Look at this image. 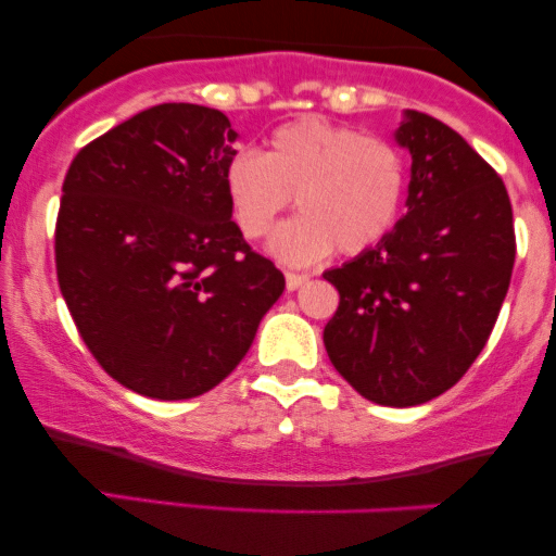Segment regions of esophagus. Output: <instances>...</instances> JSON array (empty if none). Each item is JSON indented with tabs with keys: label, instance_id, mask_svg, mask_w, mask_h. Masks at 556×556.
Returning a JSON list of instances; mask_svg holds the SVG:
<instances>
[{
	"label": "esophagus",
	"instance_id": "esophagus-1",
	"mask_svg": "<svg viewBox=\"0 0 556 556\" xmlns=\"http://www.w3.org/2000/svg\"><path fill=\"white\" fill-rule=\"evenodd\" d=\"M285 282H287V290H298V287H303L305 282H308V277H305V274L287 271L285 274Z\"/></svg>",
	"mask_w": 556,
	"mask_h": 556
}]
</instances>
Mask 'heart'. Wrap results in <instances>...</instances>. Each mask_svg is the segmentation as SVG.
I'll return each instance as SVG.
<instances>
[{
  "label": "heart",
  "mask_w": 556,
  "mask_h": 556,
  "mask_svg": "<svg viewBox=\"0 0 556 556\" xmlns=\"http://www.w3.org/2000/svg\"><path fill=\"white\" fill-rule=\"evenodd\" d=\"M405 185L397 146L321 117L282 125L264 156L245 149L225 167L229 212L248 240L264 238L295 198L300 216L269 240L271 256L290 266L316 264L334 248L342 256L371 251L397 225Z\"/></svg>",
  "instance_id": "b5f03b06"
}]
</instances>
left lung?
<instances>
[{
  "mask_svg": "<svg viewBox=\"0 0 556 556\" xmlns=\"http://www.w3.org/2000/svg\"><path fill=\"white\" fill-rule=\"evenodd\" d=\"M407 214L371 251L324 271L340 305L324 327L331 366L376 405L410 407L455 387L486 348L515 266L507 188L457 136L407 110Z\"/></svg>",
  "mask_w": 556,
  "mask_h": 556,
  "instance_id": "8db88e82",
  "label": "left lung"
}]
</instances>
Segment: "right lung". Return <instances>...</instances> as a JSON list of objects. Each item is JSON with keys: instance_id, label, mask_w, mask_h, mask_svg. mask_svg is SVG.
<instances>
[{"instance_id": "1", "label": "right lung", "mask_w": 556, "mask_h": 556, "mask_svg": "<svg viewBox=\"0 0 556 556\" xmlns=\"http://www.w3.org/2000/svg\"><path fill=\"white\" fill-rule=\"evenodd\" d=\"M235 138L219 110L159 104L83 146L65 175L62 298L99 366L143 397L227 379L285 290L229 212Z\"/></svg>"}]
</instances>
